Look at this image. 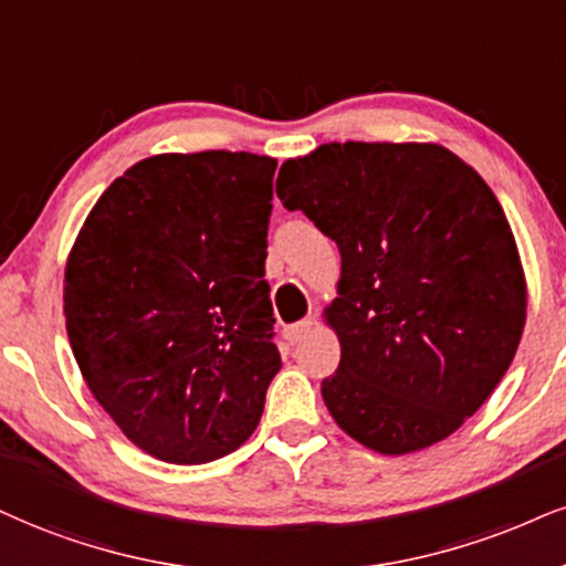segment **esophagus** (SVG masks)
Wrapping results in <instances>:
<instances>
[{
	"label": "esophagus",
	"mask_w": 566,
	"mask_h": 566,
	"mask_svg": "<svg viewBox=\"0 0 566 566\" xmlns=\"http://www.w3.org/2000/svg\"><path fill=\"white\" fill-rule=\"evenodd\" d=\"M315 325H317L315 317H306V319H302V323L285 327V338H289L291 344H298V340L306 338L312 331H315Z\"/></svg>",
	"instance_id": "obj_1"
}]
</instances>
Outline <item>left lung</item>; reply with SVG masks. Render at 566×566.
<instances>
[{
	"label": "left lung",
	"instance_id": "left-lung-1",
	"mask_svg": "<svg viewBox=\"0 0 566 566\" xmlns=\"http://www.w3.org/2000/svg\"><path fill=\"white\" fill-rule=\"evenodd\" d=\"M338 243L325 306L340 365L323 399L346 436L401 457L462 428L517 354L527 281L496 193L432 142L323 144L275 184Z\"/></svg>",
	"mask_w": 566,
	"mask_h": 566
}]
</instances>
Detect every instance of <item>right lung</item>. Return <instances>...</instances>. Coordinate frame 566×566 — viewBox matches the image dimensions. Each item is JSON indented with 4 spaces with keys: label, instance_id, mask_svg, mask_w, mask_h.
<instances>
[{
    "label": "right lung",
    "instance_id": "obj_1",
    "mask_svg": "<svg viewBox=\"0 0 566 566\" xmlns=\"http://www.w3.org/2000/svg\"><path fill=\"white\" fill-rule=\"evenodd\" d=\"M275 167L226 149L146 157L67 254L62 312L83 380L163 462H214L260 424L281 369L262 281Z\"/></svg>",
    "mask_w": 566,
    "mask_h": 566
}]
</instances>
